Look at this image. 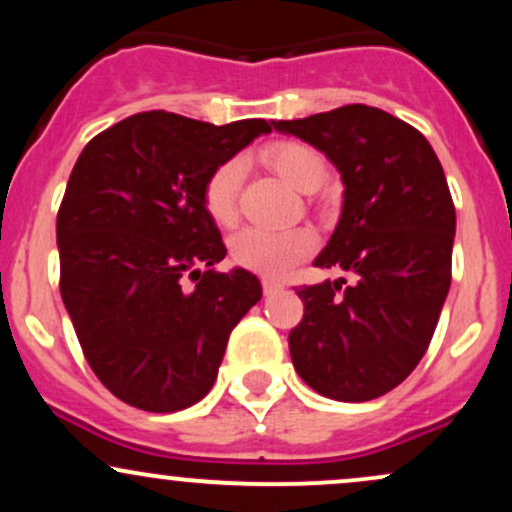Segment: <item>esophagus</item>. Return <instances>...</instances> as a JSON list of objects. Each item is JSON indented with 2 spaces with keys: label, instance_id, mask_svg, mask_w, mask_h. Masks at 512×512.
<instances>
[{
  "label": "esophagus",
  "instance_id": "34e87169",
  "mask_svg": "<svg viewBox=\"0 0 512 512\" xmlns=\"http://www.w3.org/2000/svg\"><path fill=\"white\" fill-rule=\"evenodd\" d=\"M262 289H264V293H267V296H272V293H276L279 289H284V284H281V281L272 279V276H264V279H262Z\"/></svg>",
  "mask_w": 512,
  "mask_h": 512
}]
</instances>
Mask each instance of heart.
I'll return each instance as SVG.
<instances>
[{
	"mask_svg": "<svg viewBox=\"0 0 512 512\" xmlns=\"http://www.w3.org/2000/svg\"><path fill=\"white\" fill-rule=\"evenodd\" d=\"M264 161L276 175H281L291 187L301 192L317 190L327 175L322 156L310 146L298 142H279L269 146L264 151ZM243 173V158H228L219 168L211 170L207 182H204V209L219 226H228V223L236 221ZM313 250L315 236L308 228L269 231V228L248 226L231 238L233 262L264 276H284Z\"/></svg>",
	"mask_w": 512,
	"mask_h": 512,
	"instance_id": "obj_1",
	"label": "heart"
}]
</instances>
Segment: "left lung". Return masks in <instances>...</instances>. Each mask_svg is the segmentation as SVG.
<instances>
[{
    "label": "left lung",
    "mask_w": 512,
    "mask_h": 512,
    "mask_svg": "<svg viewBox=\"0 0 512 512\" xmlns=\"http://www.w3.org/2000/svg\"><path fill=\"white\" fill-rule=\"evenodd\" d=\"M274 129L342 173L344 207L315 267L349 276L301 286L293 368L320 395L368 402L419 366L450 289L455 204L424 134L370 105H342Z\"/></svg>",
    "instance_id": "obj_1"
}]
</instances>
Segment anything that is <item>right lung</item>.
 Returning <instances> with one entry per match:
<instances>
[{
  "mask_svg": "<svg viewBox=\"0 0 512 512\" xmlns=\"http://www.w3.org/2000/svg\"><path fill=\"white\" fill-rule=\"evenodd\" d=\"M269 132L264 120L216 127L149 110L81 151L57 211L60 293L88 366L122 402L156 414L199 402L262 298L255 274L214 269L226 245L202 190Z\"/></svg>",
  "mask_w": 512,
  "mask_h": 512,
  "instance_id": "add662e5",
  "label": "right lung"
}]
</instances>
